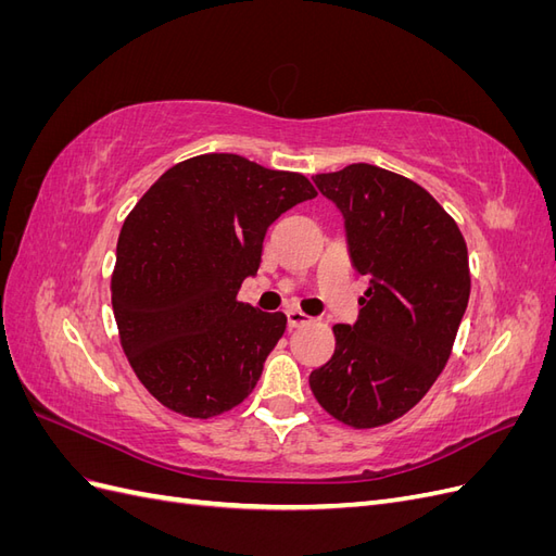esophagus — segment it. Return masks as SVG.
Returning a JSON list of instances; mask_svg holds the SVG:
<instances>
[{
	"label": "esophagus",
	"mask_w": 556,
	"mask_h": 556,
	"mask_svg": "<svg viewBox=\"0 0 556 556\" xmlns=\"http://www.w3.org/2000/svg\"><path fill=\"white\" fill-rule=\"evenodd\" d=\"M285 315H288V325L290 327H301V325H306L308 319H311L306 313H301L299 308H288V311H285Z\"/></svg>",
	"instance_id": "esophagus-1"
}]
</instances>
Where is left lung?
Masks as SVG:
<instances>
[{"label": "left lung", "instance_id": "1", "mask_svg": "<svg viewBox=\"0 0 556 556\" xmlns=\"http://www.w3.org/2000/svg\"><path fill=\"white\" fill-rule=\"evenodd\" d=\"M341 211L348 255L368 278L355 325L308 382L329 415L371 429L406 415L441 376L468 306V250L425 188L374 164L313 176Z\"/></svg>", "mask_w": 556, "mask_h": 556}]
</instances>
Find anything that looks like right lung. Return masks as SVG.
Wrapping results in <instances>:
<instances>
[{"label":"right lung","instance_id":"obj_1","mask_svg":"<svg viewBox=\"0 0 556 556\" xmlns=\"http://www.w3.org/2000/svg\"><path fill=\"white\" fill-rule=\"evenodd\" d=\"M317 192L306 176L231 153L185 160L127 215L111 280L125 355L162 406L220 415L255 390L288 325L237 299L268 225Z\"/></svg>","mask_w":556,"mask_h":556}]
</instances>
